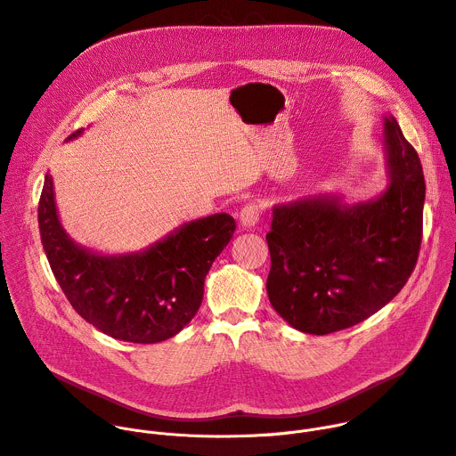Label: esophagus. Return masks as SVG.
Returning <instances> with one entry per match:
<instances>
[{"instance_id": "34e87169", "label": "esophagus", "mask_w": 456, "mask_h": 456, "mask_svg": "<svg viewBox=\"0 0 456 456\" xmlns=\"http://www.w3.org/2000/svg\"><path fill=\"white\" fill-rule=\"evenodd\" d=\"M259 215H262V209L256 204H247L241 211H240V224L241 227H254L259 220Z\"/></svg>"}]
</instances>
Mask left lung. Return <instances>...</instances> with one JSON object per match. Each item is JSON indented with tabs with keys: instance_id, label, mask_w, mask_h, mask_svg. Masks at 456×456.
<instances>
[{
	"instance_id": "1",
	"label": "left lung",
	"mask_w": 456,
	"mask_h": 456,
	"mask_svg": "<svg viewBox=\"0 0 456 456\" xmlns=\"http://www.w3.org/2000/svg\"><path fill=\"white\" fill-rule=\"evenodd\" d=\"M387 185L343 204L319 194L273 208L267 232L274 310L299 332L324 336L368 319L411 276L422 241L426 183L420 159L395 117H384Z\"/></svg>"
}]
</instances>
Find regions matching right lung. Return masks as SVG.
Here are the masks:
<instances>
[{"label":"right lung","mask_w":456,"mask_h":456,"mask_svg":"<svg viewBox=\"0 0 456 456\" xmlns=\"http://www.w3.org/2000/svg\"><path fill=\"white\" fill-rule=\"evenodd\" d=\"M37 220L50 269L74 310L102 334L141 345L176 336L199 312L206 276L236 229L220 213L187 222L141 252L97 254L62 229L50 175Z\"/></svg>","instance_id":"obj_1"}]
</instances>
